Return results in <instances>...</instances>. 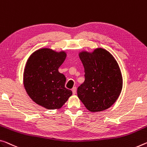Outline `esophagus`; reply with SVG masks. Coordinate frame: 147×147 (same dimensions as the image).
<instances>
[{
    "instance_id": "1",
    "label": "esophagus",
    "mask_w": 147,
    "mask_h": 147,
    "mask_svg": "<svg viewBox=\"0 0 147 147\" xmlns=\"http://www.w3.org/2000/svg\"><path fill=\"white\" fill-rule=\"evenodd\" d=\"M72 92H73V94H75L76 92V87H73V89H72Z\"/></svg>"
}]
</instances>
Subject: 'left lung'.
<instances>
[{
    "mask_svg": "<svg viewBox=\"0 0 147 147\" xmlns=\"http://www.w3.org/2000/svg\"><path fill=\"white\" fill-rule=\"evenodd\" d=\"M85 80L77 89L78 98L90 112H100L115 103L122 92L120 69L113 55L103 48L81 52Z\"/></svg>",
    "mask_w": 147,
    "mask_h": 147,
    "instance_id": "8db88e82",
    "label": "left lung"
}]
</instances>
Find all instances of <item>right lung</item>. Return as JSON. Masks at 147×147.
I'll return each instance as SVG.
<instances>
[{
	"mask_svg": "<svg viewBox=\"0 0 147 147\" xmlns=\"http://www.w3.org/2000/svg\"><path fill=\"white\" fill-rule=\"evenodd\" d=\"M66 56L64 51L42 48L27 60L23 73L25 89L32 101L45 109H60L73 94L65 87V75L58 71Z\"/></svg>",
	"mask_w": 147,
	"mask_h": 147,
	"instance_id": "right-lung-1",
	"label": "right lung"
}]
</instances>
